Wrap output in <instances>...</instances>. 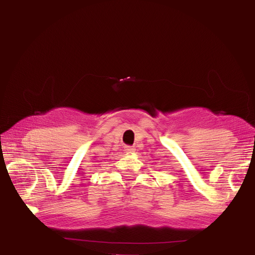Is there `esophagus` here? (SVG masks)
Wrapping results in <instances>:
<instances>
[{"mask_svg": "<svg viewBox=\"0 0 255 255\" xmlns=\"http://www.w3.org/2000/svg\"><path fill=\"white\" fill-rule=\"evenodd\" d=\"M124 151L128 153V154H132V153L134 152V147H133V146H125Z\"/></svg>", "mask_w": 255, "mask_h": 255, "instance_id": "obj_1", "label": "esophagus"}]
</instances>
